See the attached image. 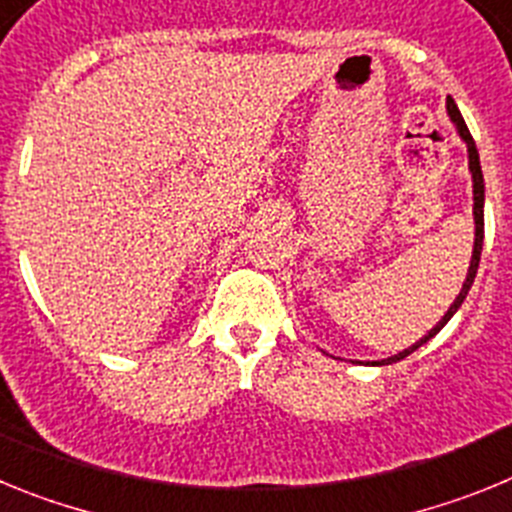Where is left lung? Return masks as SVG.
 <instances>
[{
  "label": "left lung",
  "mask_w": 512,
  "mask_h": 512,
  "mask_svg": "<svg viewBox=\"0 0 512 512\" xmlns=\"http://www.w3.org/2000/svg\"><path fill=\"white\" fill-rule=\"evenodd\" d=\"M446 110H449V117L451 122L456 125V130H459L461 140L467 143V151H469V171H472V187H474V251H472V261H469V271H467V279H464V284H461V292L459 297L454 300V305L446 310V315H443L441 320H438L436 325H433L428 333H425L423 338H420L418 343H413L410 348H405V351H400V354L390 356V359H382V361H372L374 366H384V364H395V361L405 359V356H410L413 351H418L423 343L431 341L433 336H436L438 330L443 328V325L449 323L451 318H454V312L459 310L461 302L467 300L469 289H472L474 284V277H477V269H479V256H482V241H485V179H482V166H479V153H477V146H474V138L472 133H469L467 122H464V117H461L459 107H456L454 99H446Z\"/></svg>",
  "instance_id": "left-lung-1"
}]
</instances>
